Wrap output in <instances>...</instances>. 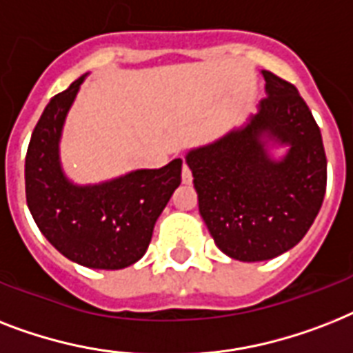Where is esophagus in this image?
<instances>
[{
	"label": "esophagus",
	"mask_w": 353,
	"mask_h": 353,
	"mask_svg": "<svg viewBox=\"0 0 353 353\" xmlns=\"http://www.w3.org/2000/svg\"><path fill=\"white\" fill-rule=\"evenodd\" d=\"M183 183H192V172H190V168H188V165H183Z\"/></svg>",
	"instance_id": "esophagus-1"
}]
</instances>
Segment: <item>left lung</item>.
Returning a JSON list of instances; mask_svg holds the SVG:
<instances>
[{
    "label": "left lung",
    "mask_w": 353,
    "mask_h": 353,
    "mask_svg": "<svg viewBox=\"0 0 353 353\" xmlns=\"http://www.w3.org/2000/svg\"><path fill=\"white\" fill-rule=\"evenodd\" d=\"M266 97L245 127L194 148L199 214L217 248L237 261H266L290 250L312 226L326 192L323 137L292 83L263 70ZM286 144L277 162L268 141Z\"/></svg>",
    "instance_id": "8db88e82"
}]
</instances>
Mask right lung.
I'll list each match as a JSON object with an SVG mask.
<instances>
[{"mask_svg": "<svg viewBox=\"0 0 353 353\" xmlns=\"http://www.w3.org/2000/svg\"><path fill=\"white\" fill-rule=\"evenodd\" d=\"M85 76L50 99L28 143V210L48 243L77 265L119 270L141 259L157 217L181 183V159L134 170L99 185H74L63 174L59 139Z\"/></svg>", "mask_w": 353, "mask_h": 353, "instance_id": "1", "label": "right lung"}]
</instances>
